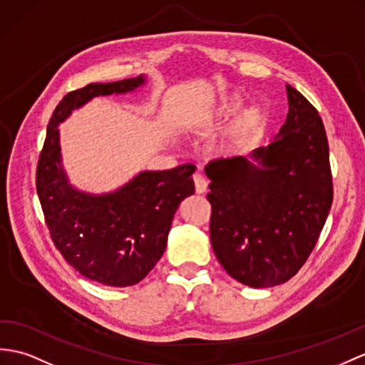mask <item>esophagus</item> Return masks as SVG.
Here are the masks:
<instances>
[{
  "mask_svg": "<svg viewBox=\"0 0 365 365\" xmlns=\"http://www.w3.org/2000/svg\"><path fill=\"white\" fill-rule=\"evenodd\" d=\"M193 182H195V190H197V193H204L207 190V180L202 173H195Z\"/></svg>",
  "mask_w": 365,
  "mask_h": 365,
  "instance_id": "esophagus-1",
  "label": "esophagus"
}]
</instances>
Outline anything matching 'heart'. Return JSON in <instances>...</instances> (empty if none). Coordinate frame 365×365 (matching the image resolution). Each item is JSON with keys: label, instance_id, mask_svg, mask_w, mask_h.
<instances>
[{"label": "heart", "instance_id": "heart-1", "mask_svg": "<svg viewBox=\"0 0 365 365\" xmlns=\"http://www.w3.org/2000/svg\"><path fill=\"white\" fill-rule=\"evenodd\" d=\"M243 102L245 97L237 93L218 97V99L202 113L200 119L201 127H212L218 122L229 119L230 115H234L240 108H242ZM264 119L266 114L260 105L254 103L250 106H245L229 125L223 140V148L230 152V150H238L240 147L250 144V142L259 135V131L262 130L264 123Z\"/></svg>", "mask_w": 365, "mask_h": 365}]
</instances>
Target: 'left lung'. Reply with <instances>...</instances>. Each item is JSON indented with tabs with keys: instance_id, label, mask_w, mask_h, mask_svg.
I'll return each instance as SVG.
<instances>
[{
	"instance_id": "8db88e82",
	"label": "left lung",
	"mask_w": 365,
	"mask_h": 365,
	"mask_svg": "<svg viewBox=\"0 0 365 365\" xmlns=\"http://www.w3.org/2000/svg\"><path fill=\"white\" fill-rule=\"evenodd\" d=\"M288 114L269 145L206 167L210 243L230 277L251 288L288 282L314 250L333 202L321 115L287 85Z\"/></svg>"
}]
</instances>
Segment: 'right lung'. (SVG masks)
<instances>
[{"instance_id": "right-lung-1", "label": "right lung", "mask_w": 365, "mask_h": 365, "mask_svg": "<svg viewBox=\"0 0 365 365\" xmlns=\"http://www.w3.org/2000/svg\"><path fill=\"white\" fill-rule=\"evenodd\" d=\"M145 83L140 74L66 94L49 120L37 167V193L56 247L86 279L106 287L136 285L155 268L176 209L195 192L197 167L142 170L115 190L85 192L71 184L63 167L58 125L94 97L128 94Z\"/></svg>"}]
</instances>
